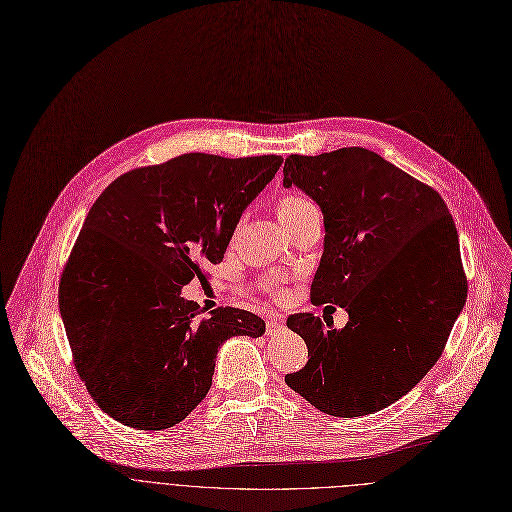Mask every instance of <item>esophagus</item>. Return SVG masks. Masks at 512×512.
Wrapping results in <instances>:
<instances>
[{
    "label": "esophagus",
    "mask_w": 512,
    "mask_h": 512,
    "mask_svg": "<svg viewBox=\"0 0 512 512\" xmlns=\"http://www.w3.org/2000/svg\"><path fill=\"white\" fill-rule=\"evenodd\" d=\"M281 325H283V317H281L279 313H271V315H267V333H269V335H271V333H275Z\"/></svg>",
    "instance_id": "1"
}]
</instances>
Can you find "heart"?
I'll return each mask as SVG.
<instances>
[{
  "mask_svg": "<svg viewBox=\"0 0 512 512\" xmlns=\"http://www.w3.org/2000/svg\"><path fill=\"white\" fill-rule=\"evenodd\" d=\"M309 211H317V209L309 199H305L299 193H287L277 201V215L283 225L293 223L295 219L303 217ZM267 287H273V281H267Z\"/></svg>",
  "mask_w": 512,
  "mask_h": 512,
  "instance_id": "1",
  "label": "heart"
}]
</instances>
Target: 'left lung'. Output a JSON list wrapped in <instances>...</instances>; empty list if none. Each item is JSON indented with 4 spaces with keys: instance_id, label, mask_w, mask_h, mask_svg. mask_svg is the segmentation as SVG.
<instances>
[{
    "instance_id": "left-lung-1",
    "label": "left lung",
    "mask_w": 512,
    "mask_h": 512,
    "mask_svg": "<svg viewBox=\"0 0 512 512\" xmlns=\"http://www.w3.org/2000/svg\"><path fill=\"white\" fill-rule=\"evenodd\" d=\"M283 185L323 213L311 303L350 321L293 313L307 364L285 384L317 410L356 418L406 396L438 362L466 301L458 235L444 199L380 154L348 146L285 158Z\"/></svg>"
}]
</instances>
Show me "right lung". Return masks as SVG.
<instances>
[{"mask_svg": "<svg viewBox=\"0 0 512 512\" xmlns=\"http://www.w3.org/2000/svg\"><path fill=\"white\" fill-rule=\"evenodd\" d=\"M281 162L189 152L128 170L96 199L58 299L76 372L110 418L138 430L179 424L207 396L225 339L265 331L239 307L205 315L181 289L223 261Z\"/></svg>", "mask_w": 512, "mask_h": 512, "instance_id": "add662e5", "label": "right lung"}]
</instances>
